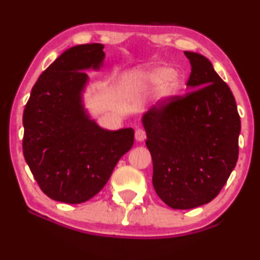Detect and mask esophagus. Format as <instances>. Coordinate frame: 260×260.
<instances>
[{"label":"esophagus","instance_id":"34e87169","mask_svg":"<svg viewBox=\"0 0 260 260\" xmlns=\"http://www.w3.org/2000/svg\"><path fill=\"white\" fill-rule=\"evenodd\" d=\"M145 138H146L145 131L140 129V128H139V129L136 131V140H137V142H144Z\"/></svg>","mask_w":260,"mask_h":260}]
</instances>
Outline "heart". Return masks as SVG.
Returning a JSON list of instances; mask_svg holds the SVG:
<instances>
[{
  "mask_svg": "<svg viewBox=\"0 0 260 260\" xmlns=\"http://www.w3.org/2000/svg\"><path fill=\"white\" fill-rule=\"evenodd\" d=\"M136 81L144 87L158 86L156 100L162 105L173 102L177 96L180 95L184 88V80L181 74L164 65L139 73L137 75Z\"/></svg>",
  "mask_w": 260,
  "mask_h": 260,
  "instance_id": "obj_1",
  "label": "heart"
}]
</instances>
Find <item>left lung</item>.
<instances>
[{
    "mask_svg": "<svg viewBox=\"0 0 260 260\" xmlns=\"http://www.w3.org/2000/svg\"><path fill=\"white\" fill-rule=\"evenodd\" d=\"M191 92L143 115L152 158V185L166 205L190 209L211 202L239 157L241 121L235 98L207 58L184 52Z\"/></svg>",
    "mask_w": 260,
    "mask_h": 260,
    "instance_id": "obj_1",
    "label": "left lung"
}]
</instances>
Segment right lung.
Segmentation results:
<instances>
[{
	"mask_svg": "<svg viewBox=\"0 0 260 260\" xmlns=\"http://www.w3.org/2000/svg\"><path fill=\"white\" fill-rule=\"evenodd\" d=\"M103 48L92 43L67 49L41 74L25 105V161L41 190L55 201H88L133 146L132 128L104 129L83 106L84 70L102 67Z\"/></svg>",
	"mask_w": 260,
	"mask_h": 260,
	"instance_id": "obj_1",
	"label": "right lung"
}]
</instances>
